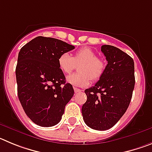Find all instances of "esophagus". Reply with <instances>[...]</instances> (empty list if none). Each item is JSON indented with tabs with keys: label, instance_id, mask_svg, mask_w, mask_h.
I'll list each match as a JSON object with an SVG mask.
<instances>
[{
	"label": "esophagus",
	"instance_id": "1",
	"mask_svg": "<svg viewBox=\"0 0 152 152\" xmlns=\"http://www.w3.org/2000/svg\"><path fill=\"white\" fill-rule=\"evenodd\" d=\"M74 91H75V92L76 93V94H77V93H79V92H80V91H81V90L80 89H79V88H74Z\"/></svg>",
	"mask_w": 152,
	"mask_h": 152
}]
</instances>
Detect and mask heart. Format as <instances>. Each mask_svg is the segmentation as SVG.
Here are the masks:
<instances>
[{"mask_svg":"<svg viewBox=\"0 0 152 152\" xmlns=\"http://www.w3.org/2000/svg\"><path fill=\"white\" fill-rule=\"evenodd\" d=\"M58 64L61 72L65 74L72 72L76 65L80 64L79 73L69 75L67 76L66 80L73 86L81 88L89 85L91 80L94 81L99 80L106 69L105 62L98 58L97 54L89 48L79 49L74 54L73 57L67 52H64L58 57Z\"/></svg>","mask_w":152,"mask_h":152,"instance_id":"obj_1","label":"heart"}]
</instances>
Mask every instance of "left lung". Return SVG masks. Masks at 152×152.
<instances>
[{
  "mask_svg": "<svg viewBox=\"0 0 152 152\" xmlns=\"http://www.w3.org/2000/svg\"><path fill=\"white\" fill-rule=\"evenodd\" d=\"M101 51L108 64L96 84L84 91L88 99L81 109L87 126L100 131L112 128L123 116L135 87L132 58L113 45H102Z\"/></svg>",
  "mask_w": 152,
  "mask_h": 152,
  "instance_id": "obj_1",
  "label": "left lung"
}]
</instances>
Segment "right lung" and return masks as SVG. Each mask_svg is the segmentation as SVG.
Returning a JSON list of instances; mask_svg holds the SVG:
<instances>
[{
    "instance_id": "add662e5",
    "label": "right lung",
    "mask_w": 152,
    "mask_h": 152,
    "mask_svg": "<svg viewBox=\"0 0 152 152\" xmlns=\"http://www.w3.org/2000/svg\"><path fill=\"white\" fill-rule=\"evenodd\" d=\"M75 49L65 42L38 36L21 48L16 67L17 93L23 110L34 123L50 127L59 123L74 96L58 64L61 54Z\"/></svg>"
}]
</instances>
